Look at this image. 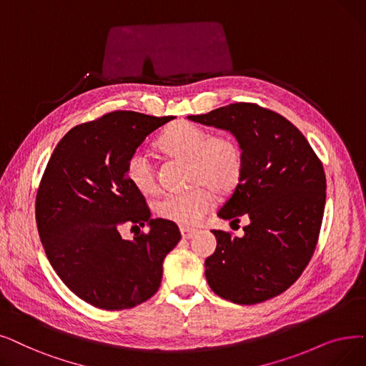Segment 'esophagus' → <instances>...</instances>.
Returning a JSON list of instances; mask_svg holds the SVG:
<instances>
[{"label": "esophagus", "mask_w": 366, "mask_h": 366, "mask_svg": "<svg viewBox=\"0 0 366 366\" xmlns=\"http://www.w3.org/2000/svg\"><path fill=\"white\" fill-rule=\"evenodd\" d=\"M197 233V230L194 229H188V227H181V234L184 239H189V237H193Z\"/></svg>", "instance_id": "obj_1"}]
</instances>
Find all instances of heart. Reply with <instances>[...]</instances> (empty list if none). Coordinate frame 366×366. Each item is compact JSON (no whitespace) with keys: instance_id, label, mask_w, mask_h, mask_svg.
<instances>
[{"instance_id":"heart-1","label":"heart","mask_w":366,"mask_h":366,"mask_svg":"<svg viewBox=\"0 0 366 366\" xmlns=\"http://www.w3.org/2000/svg\"><path fill=\"white\" fill-rule=\"evenodd\" d=\"M157 145L163 152L188 160L189 182L199 184L184 193H167L155 203L164 219L184 227L197 226L215 200L214 189L226 194L239 184L244 172V151L234 137L212 136L208 129L189 121L170 124ZM125 177L142 194L157 192V173L145 151H134L125 163Z\"/></svg>"}]
</instances>
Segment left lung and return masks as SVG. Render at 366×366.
<instances>
[{
	"mask_svg": "<svg viewBox=\"0 0 366 366\" xmlns=\"http://www.w3.org/2000/svg\"><path fill=\"white\" fill-rule=\"evenodd\" d=\"M194 122L230 132L244 151V172L218 217L249 218L242 237L212 230L204 262L209 287L233 304L254 305L287 290L310 263L326 203L323 164L305 136L274 110L234 103Z\"/></svg>",
	"mask_w": 366,
	"mask_h": 366,
	"instance_id": "8db88e82",
	"label": "left lung"
}]
</instances>
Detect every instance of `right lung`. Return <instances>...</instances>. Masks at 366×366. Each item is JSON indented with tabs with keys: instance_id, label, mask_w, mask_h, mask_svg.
<instances>
[{
	"instance_id": "obj_1",
	"label": "right lung",
	"mask_w": 366,
	"mask_h": 366,
	"mask_svg": "<svg viewBox=\"0 0 366 366\" xmlns=\"http://www.w3.org/2000/svg\"><path fill=\"white\" fill-rule=\"evenodd\" d=\"M174 117L117 110L79 124L59 140L41 177L36 221L47 259L67 287L92 307L133 308L160 289L164 257L181 239L173 221L151 218L125 163ZM125 222L150 226L127 242Z\"/></svg>"
}]
</instances>
